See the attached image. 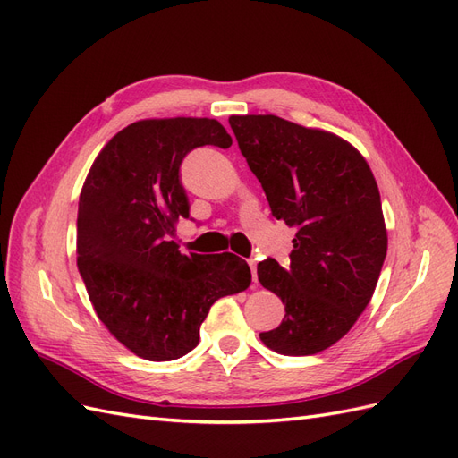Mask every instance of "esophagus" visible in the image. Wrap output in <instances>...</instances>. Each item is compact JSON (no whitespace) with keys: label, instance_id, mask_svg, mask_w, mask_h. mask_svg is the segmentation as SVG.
Segmentation results:
<instances>
[{"label":"esophagus","instance_id":"esophagus-1","mask_svg":"<svg viewBox=\"0 0 458 458\" xmlns=\"http://www.w3.org/2000/svg\"><path fill=\"white\" fill-rule=\"evenodd\" d=\"M248 266H250V269H252V279H254V283H258V261L254 259V258H250L248 259Z\"/></svg>","mask_w":458,"mask_h":458}]
</instances>
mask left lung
<instances>
[{
	"instance_id": "8db88e82",
	"label": "left lung",
	"mask_w": 458,
	"mask_h": 458,
	"mask_svg": "<svg viewBox=\"0 0 458 458\" xmlns=\"http://www.w3.org/2000/svg\"><path fill=\"white\" fill-rule=\"evenodd\" d=\"M242 157L271 212L296 227L290 267L258 263L259 283L284 303L259 340L281 355H315L348 335L377 288L387 231L365 157L336 133L273 114L231 116Z\"/></svg>"
}]
</instances>
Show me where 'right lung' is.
<instances>
[{
  "label": "right lung",
  "mask_w": 458,
  "mask_h": 458,
  "mask_svg": "<svg viewBox=\"0 0 458 458\" xmlns=\"http://www.w3.org/2000/svg\"><path fill=\"white\" fill-rule=\"evenodd\" d=\"M233 140L210 118H147L110 140L80 192L78 269L97 317L123 348L174 361L200 340L212 303L252 283L231 252L182 254L172 241L189 202L179 165L189 150Z\"/></svg>",
  "instance_id": "obj_1"
}]
</instances>
